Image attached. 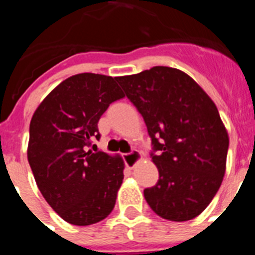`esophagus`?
I'll return each instance as SVG.
<instances>
[{
	"instance_id": "esophagus-1",
	"label": "esophagus",
	"mask_w": 255,
	"mask_h": 255,
	"mask_svg": "<svg viewBox=\"0 0 255 255\" xmlns=\"http://www.w3.org/2000/svg\"><path fill=\"white\" fill-rule=\"evenodd\" d=\"M140 157H141L140 152L135 149V150H131L130 153H125V154H124V161H125V163L128 167L132 168L135 164L140 161Z\"/></svg>"
}]
</instances>
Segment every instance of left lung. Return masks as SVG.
Masks as SVG:
<instances>
[{"label":"left lung","instance_id":"1","mask_svg":"<svg viewBox=\"0 0 255 255\" xmlns=\"http://www.w3.org/2000/svg\"><path fill=\"white\" fill-rule=\"evenodd\" d=\"M117 82L136 107L152 139L158 168L144 198L164 220L189 221L207 208L226 170L229 135L208 94L177 69L154 66Z\"/></svg>","mask_w":255,"mask_h":255}]
</instances>
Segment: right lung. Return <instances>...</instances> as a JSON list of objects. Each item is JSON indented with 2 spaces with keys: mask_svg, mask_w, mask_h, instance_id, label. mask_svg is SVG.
Wrapping results in <instances>:
<instances>
[{
  "mask_svg": "<svg viewBox=\"0 0 255 255\" xmlns=\"http://www.w3.org/2000/svg\"><path fill=\"white\" fill-rule=\"evenodd\" d=\"M116 82L101 74L70 76L31 117L28 161L38 189L61 218L76 226L105 220L123 184L121 157L88 149L92 139L101 138V116L125 97Z\"/></svg>",
  "mask_w": 255,
  "mask_h": 255,
  "instance_id": "right-lung-1",
  "label": "right lung"
}]
</instances>
